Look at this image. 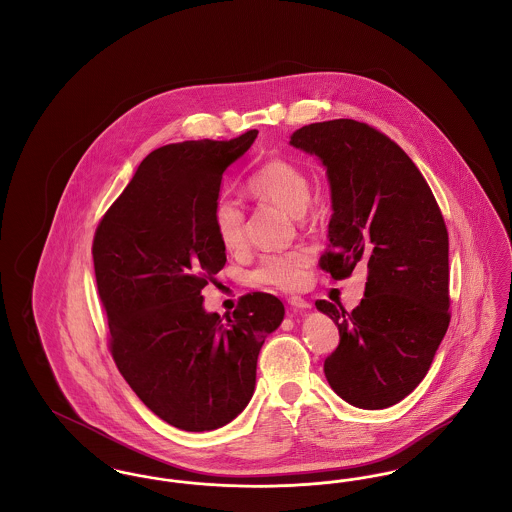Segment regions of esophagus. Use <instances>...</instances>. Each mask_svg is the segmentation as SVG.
Wrapping results in <instances>:
<instances>
[{
  "label": "esophagus",
  "mask_w": 512,
  "mask_h": 512,
  "mask_svg": "<svg viewBox=\"0 0 512 512\" xmlns=\"http://www.w3.org/2000/svg\"><path fill=\"white\" fill-rule=\"evenodd\" d=\"M288 303L292 305L293 309H297V311H305V309H311V303H309L307 299L299 297V295H292V297L288 299Z\"/></svg>",
  "instance_id": "34e87169"
}]
</instances>
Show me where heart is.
Here are the masks:
<instances>
[{
    "label": "heart",
    "instance_id": "1",
    "mask_svg": "<svg viewBox=\"0 0 512 512\" xmlns=\"http://www.w3.org/2000/svg\"><path fill=\"white\" fill-rule=\"evenodd\" d=\"M245 190L259 201H270L292 215H301L309 203L311 184L305 171L293 161L272 157L247 176ZM213 226L226 251H238L244 247L245 213L238 201L228 197L219 199L213 209ZM311 261L313 251L305 245L265 253L249 272V280L253 286L297 290L307 280Z\"/></svg>",
    "mask_w": 512,
    "mask_h": 512
}]
</instances>
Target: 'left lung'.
Here are the masks:
<instances>
[{
	"instance_id": "8db88e82",
	"label": "left lung",
	"mask_w": 512,
	"mask_h": 512,
	"mask_svg": "<svg viewBox=\"0 0 512 512\" xmlns=\"http://www.w3.org/2000/svg\"><path fill=\"white\" fill-rule=\"evenodd\" d=\"M290 144L322 159L332 188L318 265L334 280L366 267L365 297L351 313L315 303L340 330L324 374L347 403L386 409L422 382L451 320L445 220L411 157L366 122H313Z\"/></svg>"
}]
</instances>
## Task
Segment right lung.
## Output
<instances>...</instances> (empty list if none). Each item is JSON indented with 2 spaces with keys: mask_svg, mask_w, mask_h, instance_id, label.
Segmentation results:
<instances>
[{
  "mask_svg": "<svg viewBox=\"0 0 512 512\" xmlns=\"http://www.w3.org/2000/svg\"><path fill=\"white\" fill-rule=\"evenodd\" d=\"M257 130L151 151L99 220L92 257L107 345L149 411L186 432L234 420L255 390L257 357L282 318L270 293H245L226 317L201 290L226 263L213 226L222 172Z\"/></svg>",
  "mask_w": 512,
  "mask_h": 512,
  "instance_id": "obj_1",
  "label": "right lung"
}]
</instances>
